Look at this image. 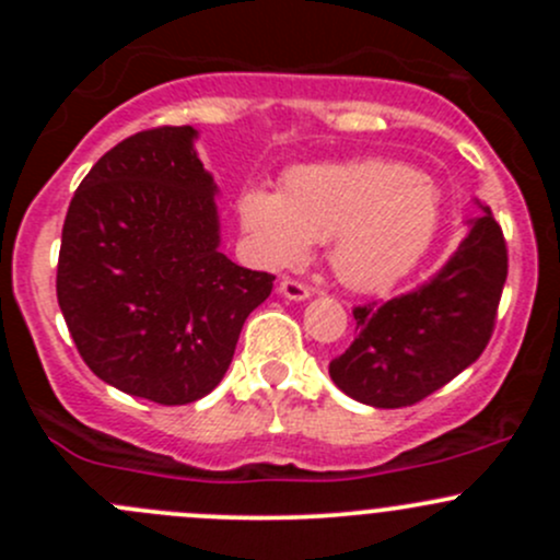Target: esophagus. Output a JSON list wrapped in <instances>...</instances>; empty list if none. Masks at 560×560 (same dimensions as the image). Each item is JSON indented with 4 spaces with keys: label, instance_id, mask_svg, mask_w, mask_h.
Returning a JSON list of instances; mask_svg holds the SVG:
<instances>
[{
    "label": "esophagus",
    "instance_id": "1",
    "mask_svg": "<svg viewBox=\"0 0 560 560\" xmlns=\"http://www.w3.org/2000/svg\"><path fill=\"white\" fill-rule=\"evenodd\" d=\"M279 292L287 298V301H308V298H312V290H308L306 284H301V281H295V279L281 281Z\"/></svg>",
    "mask_w": 560,
    "mask_h": 560
}]
</instances>
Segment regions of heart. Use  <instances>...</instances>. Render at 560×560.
Instances as JSON below:
<instances>
[{
  "label": "heart",
  "mask_w": 560,
  "mask_h": 560,
  "mask_svg": "<svg viewBox=\"0 0 560 560\" xmlns=\"http://www.w3.org/2000/svg\"><path fill=\"white\" fill-rule=\"evenodd\" d=\"M238 219L265 268H298L314 241H330L327 259L343 284L385 292L436 238L439 189L431 175L380 160L298 167L281 195L246 189Z\"/></svg>",
  "instance_id": "1"
}]
</instances>
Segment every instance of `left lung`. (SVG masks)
Here are the masks:
<instances>
[{
	"label": "left lung",
	"instance_id": "obj_1",
	"mask_svg": "<svg viewBox=\"0 0 560 560\" xmlns=\"http://www.w3.org/2000/svg\"><path fill=\"white\" fill-rule=\"evenodd\" d=\"M442 270L409 295L358 306V336L330 363L349 398L400 409L428 398L488 347L506 281V244L488 206Z\"/></svg>",
	"mask_w": 560,
	"mask_h": 560
}]
</instances>
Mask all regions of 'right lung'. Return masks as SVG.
<instances>
[{
	"mask_svg": "<svg viewBox=\"0 0 560 560\" xmlns=\"http://www.w3.org/2000/svg\"><path fill=\"white\" fill-rule=\"evenodd\" d=\"M195 140V127L145 129L100 156L67 208L56 270L89 369L162 406L222 382L276 279L219 252V189Z\"/></svg>",
	"mask_w": 560,
	"mask_h": 560,
	"instance_id": "1",
	"label": "right lung"
}]
</instances>
